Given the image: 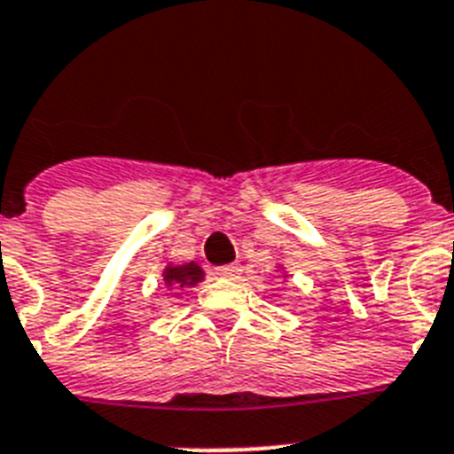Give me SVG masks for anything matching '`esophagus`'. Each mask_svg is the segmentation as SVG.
Masks as SVG:
<instances>
[{
    "instance_id": "obj_1",
    "label": "esophagus",
    "mask_w": 454,
    "mask_h": 454,
    "mask_svg": "<svg viewBox=\"0 0 454 454\" xmlns=\"http://www.w3.org/2000/svg\"><path fill=\"white\" fill-rule=\"evenodd\" d=\"M215 273L224 280H239L241 278V267H239V264H227V267L215 269Z\"/></svg>"
}]
</instances>
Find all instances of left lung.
<instances>
[{
    "label": "left lung",
    "mask_w": 454,
    "mask_h": 454,
    "mask_svg": "<svg viewBox=\"0 0 454 454\" xmlns=\"http://www.w3.org/2000/svg\"><path fill=\"white\" fill-rule=\"evenodd\" d=\"M276 271H280V273H283V278H287V273L283 271V267H280V264H278V267H276Z\"/></svg>",
    "instance_id": "left-lung-1"
}]
</instances>
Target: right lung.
Masks as SVG:
<instances>
[{"mask_svg":"<svg viewBox=\"0 0 454 454\" xmlns=\"http://www.w3.org/2000/svg\"><path fill=\"white\" fill-rule=\"evenodd\" d=\"M204 276V269L197 262H187V264H171V262H167V267L162 269L164 286L171 292L190 290V287L200 286Z\"/></svg>","mask_w":454,"mask_h":454,"instance_id":"add662e5","label":"right lung"}]
</instances>
